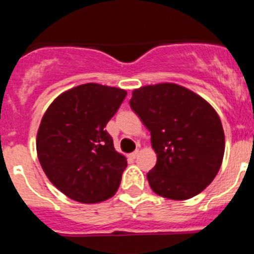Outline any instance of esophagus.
Wrapping results in <instances>:
<instances>
[{
    "mask_svg": "<svg viewBox=\"0 0 254 254\" xmlns=\"http://www.w3.org/2000/svg\"><path fill=\"white\" fill-rule=\"evenodd\" d=\"M138 152H140V151H138V150H134V151L132 152V154H131V158H133V159H136V158H137Z\"/></svg>",
    "mask_w": 254,
    "mask_h": 254,
    "instance_id": "34e87169",
    "label": "esophagus"
}]
</instances>
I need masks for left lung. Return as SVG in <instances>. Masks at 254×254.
<instances>
[{
	"label": "left lung",
	"instance_id": "left-lung-1",
	"mask_svg": "<svg viewBox=\"0 0 254 254\" xmlns=\"http://www.w3.org/2000/svg\"><path fill=\"white\" fill-rule=\"evenodd\" d=\"M129 105L151 133L158 155L147 173L151 190L178 201L201 193L216 177L225 151L223 125L214 108L169 82L136 89Z\"/></svg>",
	"mask_w": 254,
	"mask_h": 254
}]
</instances>
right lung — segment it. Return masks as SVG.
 Here are the masks:
<instances>
[{
    "label": "right lung",
    "instance_id": "1",
    "mask_svg": "<svg viewBox=\"0 0 254 254\" xmlns=\"http://www.w3.org/2000/svg\"><path fill=\"white\" fill-rule=\"evenodd\" d=\"M127 91L84 84L57 96L44 113L37 134L39 163L52 185L71 199L96 203L121 185L127 160L105 129Z\"/></svg>",
    "mask_w": 254,
    "mask_h": 254
}]
</instances>
